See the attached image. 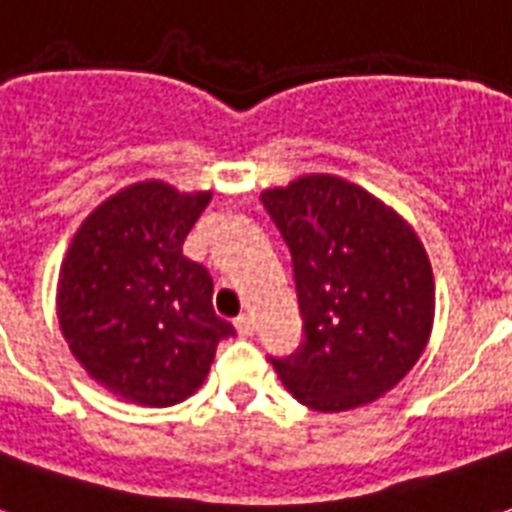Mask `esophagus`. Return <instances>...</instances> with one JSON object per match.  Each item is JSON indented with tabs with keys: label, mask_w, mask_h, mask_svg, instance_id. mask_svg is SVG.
Returning a JSON list of instances; mask_svg holds the SVG:
<instances>
[{
	"label": "esophagus",
	"mask_w": 512,
	"mask_h": 512,
	"mask_svg": "<svg viewBox=\"0 0 512 512\" xmlns=\"http://www.w3.org/2000/svg\"><path fill=\"white\" fill-rule=\"evenodd\" d=\"M236 324V332H239L241 337H252L255 335V319L249 316V313H241L239 319L233 321Z\"/></svg>",
	"instance_id": "esophagus-1"
}]
</instances>
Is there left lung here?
Segmentation results:
<instances>
[{
  "label": "left lung",
  "instance_id": "8db88e82",
  "mask_svg": "<svg viewBox=\"0 0 512 512\" xmlns=\"http://www.w3.org/2000/svg\"><path fill=\"white\" fill-rule=\"evenodd\" d=\"M287 241L305 340L271 358L284 388L316 412H348L396 388L430 340L436 284L404 217L335 175L263 191Z\"/></svg>",
  "mask_w": 512,
  "mask_h": 512
}]
</instances>
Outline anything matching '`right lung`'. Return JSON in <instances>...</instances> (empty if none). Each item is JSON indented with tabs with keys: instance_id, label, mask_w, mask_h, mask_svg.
<instances>
[{
	"instance_id": "obj_1",
	"label": "right lung",
	"mask_w": 512,
	"mask_h": 512,
	"mask_svg": "<svg viewBox=\"0 0 512 512\" xmlns=\"http://www.w3.org/2000/svg\"><path fill=\"white\" fill-rule=\"evenodd\" d=\"M209 191L146 180L79 225L60 265L58 321L76 361L116 396L172 406L201 388L217 342L236 335L212 308V276L183 255Z\"/></svg>"
}]
</instances>
